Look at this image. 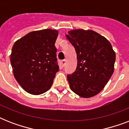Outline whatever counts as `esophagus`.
Segmentation results:
<instances>
[{
  "label": "esophagus",
  "mask_w": 129,
  "mask_h": 129,
  "mask_svg": "<svg viewBox=\"0 0 129 129\" xmlns=\"http://www.w3.org/2000/svg\"><path fill=\"white\" fill-rule=\"evenodd\" d=\"M66 59H63V60L61 61V63H62L63 66H64L65 65H66Z\"/></svg>",
  "instance_id": "esophagus-1"
}]
</instances>
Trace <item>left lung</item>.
Returning <instances> with one entry per match:
<instances>
[{"label": "left lung", "mask_w": 129, "mask_h": 129, "mask_svg": "<svg viewBox=\"0 0 129 129\" xmlns=\"http://www.w3.org/2000/svg\"><path fill=\"white\" fill-rule=\"evenodd\" d=\"M66 37L74 47L78 60L76 71L67 76L70 88L82 98L96 96L114 72L116 53L112 45L90 29H73Z\"/></svg>", "instance_id": "8db88e82"}]
</instances>
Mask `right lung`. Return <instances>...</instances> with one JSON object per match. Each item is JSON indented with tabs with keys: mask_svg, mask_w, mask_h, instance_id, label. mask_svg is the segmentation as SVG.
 Returning <instances> with one entry per match:
<instances>
[{
	"mask_svg": "<svg viewBox=\"0 0 129 129\" xmlns=\"http://www.w3.org/2000/svg\"><path fill=\"white\" fill-rule=\"evenodd\" d=\"M55 29H43L27 33L15 41L11 63L15 78L23 90L33 95L50 89L59 71L55 43Z\"/></svg>",
	"mask_w": 129,
	"mask_h": 129,
	"instance_id": "1",
	"label": "right lung"
}]
</instances>
